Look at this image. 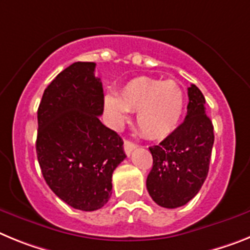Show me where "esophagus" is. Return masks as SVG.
I'll list each match as a JSON object with an SVG mask.
<instances>
[{
    "label": "esophagus",
    "mask_w": 250,
    "mask_h": 250,
    "mask_svg": "<svg viewBox=\"0 0 250 250\" xmlns=\"http://www.w3.org/2000/svg\"><path fill=\"white\" fill-rule=\"evenodd\" d=\"M123 147H125V153H127V155L129 156L132 153V151H133V149L136 148V147H137V145H136V143H134V142H132V141L125 140V145H123Z\"/></svg>",
    "instance_id": "esophagus-1"
}]
</instances>
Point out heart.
I'll return each mask as SVG.
<instances>
[{
    "label": "heart",
    "instance_id": "1",
    "mask_svg": "<svg viewBox=\"0 0 250 250\" xmlns=\"http://www.w3.org/2000/svg\"><path fill=\"white\" fill-rule=\"evenodd\" d=\"M104 109L116 125L127 112H137V127L146 137L161 140L179 127L185 110V94L173 80L138 77L128 82L118 97L107 95Z\"/></svg>",
    "mask_w": 250,
    "mask_h": 250
}]
</instances>
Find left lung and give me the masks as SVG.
Instances as JSON below:
<instances>
[{"mask_svg": "<svg viewBox=\"0 0 250 250\" xmlns=\"http://www.w3.org/2000/svg\"><path fill=\"white\" fill-rule=\"evenodd\" d=\"M188 94L185 121L158 146L149 147L153 165L147 176V190L152 200L167 209L188 204L209 172L214 127L206 116L200 89L192 84Z\"/></svg>", "mask_w": 250, "mask_h": 250, "instance_id": "1", "label": "left lung"}]
</instances>
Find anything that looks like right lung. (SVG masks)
I'll return each mask as SVG.
<instances>
[{"mask_svg":"<svg viewBox=\"0 0 250 250\" xmlns=\"http://www.w3.org/2000/svg\"><path fill=\"white\" fill-rule=\"evenodd\" d=\"M94 62H78L45 89L38 109L36 153L49 188L71 208L94 211L112 195V175L125 158L118 133L99 121L103 86Z\"/></svg>","mask_w":250,"mask_h":250,"instance_id":"add662e5","label":"right lung"}]
</instances>
